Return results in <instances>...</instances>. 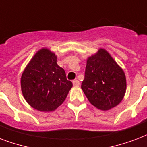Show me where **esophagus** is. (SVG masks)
<instances>
[{"label": "esophagus", "instance_id": "obj_1", "mask_svg": "<svg viewBox=\"0 0 147 147\" xmlns=\"http://www.w3.org/2000/svg\"><path fill=\"white\" fill-rule=\"evenodd\" d=\"M79 84H80V82H79V81H78V80H77V79H76V80H74L73 81V86H79Z\"/></svg>", "mask_w": 147, "mask_h": 147}]
</instances>
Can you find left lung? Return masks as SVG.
I'll use <instances>...</instances> for the list:
<instances>
[{
    "label": "left lung",
    "instance_id": "1",
    "mask_svg": "<svg viewBox=\"0 0 147 147\" xmlns=\"http://www.w3.org/2000/svg\"><path fill=\"white\" fill-rule=\"evenodd\" d=\"M81 88L92 105L109 110L120 103L125 96L126 76L110 54L99 49L87 59Z\"/></svg>",
    "mask_w": 147,
    "mask_h": 147
}]
</instances>
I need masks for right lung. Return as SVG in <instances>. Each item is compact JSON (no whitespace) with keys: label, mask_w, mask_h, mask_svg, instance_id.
Returning a JSON list of instances; mask_svg holds the SVG:
<instances>
[{"label":"right lung","mask_w":147,"mask_h":147,"mask_svg":"<svg viewBox=\"0 0 147 147\" xmlns=\"http://www.w3.org/2000/svg\"><path fill=\"white\" fill-rule=\"evenodd\" d=\"M21 92L32 107L41 112L55 110L72 87L65 71L57 64V56L47 48L37 51L21 78Z\"/></svg>","instance_id":"add662e5"}]
</instances>
